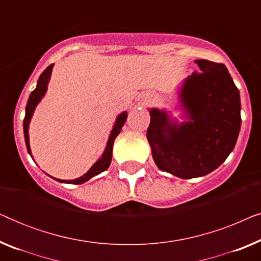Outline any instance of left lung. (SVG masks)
<instances>
[{
	"instance_id": "obj_1",
	"label": "left lung",
	"mask_w": 261,
	"mask_h": 261,
	"mask_svg": "<svg viewBox=\"0 0 261 261\" xmlns=\"http://www.w3.org/2000/svg\"><path fill=\"white\" fill-rule=\"evenodd\" d=\"M194 72L178 89L179 122L165 109H149L147 140L155 165L181 179L216 170L237 144L241 127L240 92L223 64L195 60Z\"/></svg>"
}]
</instances>
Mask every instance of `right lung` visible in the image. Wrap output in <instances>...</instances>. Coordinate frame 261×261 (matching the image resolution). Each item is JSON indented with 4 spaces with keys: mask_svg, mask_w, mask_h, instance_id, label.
<instances>
[{
    "mask_svg": "<svg viewBox=\"0 0 261 261\" xmlns=\"http://www.w3.org/2000/svg\"><path fill=\"white\" fill-rule=\"evenodd\" d=\"M52 69H53V64L49 65L47 69H46L44 72L40 74L39 77L38 83H37V88L34 89L33 91L31 92L30 98H28L27 106H26V115H24V120H23V134H24V141H26V146H27V151L30 153L32 156V151H31V146H30V135H28V129H30V123L32 120V116H33L34 110L37 108V106L39 105V102L41 101L42 97H44L46 91H47V87H48V82L49 78H51V73H52ZM128 116L127 112H123L117 115L115 123H114L113 129L110 130L108 141H107L106 148L103 151L102 155L99 156V159L96 162L94 165L90 167V170L88 171L87 173L83 174V176L80 178H76V179L72 180H63V179H57L56 180L60 181V183H67V184H83L85 181H88L90 178L97 176L103 171H106L108 169L110 163H112V156H113V145H114V140L115 138L119 135L121 132V128L126 122Z\"/></svg>",
    "mask_w": 261,
    "mask_h": 261,
    "instance_id": "right-lung-1",
    "label": "right lung"
}]
</instances>
